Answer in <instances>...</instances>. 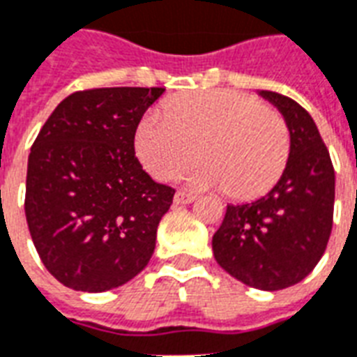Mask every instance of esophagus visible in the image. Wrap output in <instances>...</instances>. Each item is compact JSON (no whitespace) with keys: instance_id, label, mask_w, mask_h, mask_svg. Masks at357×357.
Listing matches in <instances>:
<instances>
[{"instance_id":"esophagus-1","label":"esophagus","mask_w":357,"mask_h":357,"mask_svg":"<svg viewBox=\"0 0 357 357\" xmlns=\"http://www.w3.org/2000/svg\"><path fill=\"white\" fill-rule=\"evenodd\" d=\"M192 201H195V195L192 192H184V190H178L175 193V203L176 204H190Z\"/></svg>"}]
</instances>
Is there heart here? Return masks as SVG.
I'll list each match as a JSON object with an SVG mask.
<instances>
[{
  "label": "heart",
  "instance_id": "obj_1",
  "mask_svg": "<svg viewBox=\"0 0 357 357\" xmlns=\"http://www.w3.org/2000/svg\"><path fill=\"white\" fill-rule=\"evenodd\" d=\"M134 141L137 158L154 178L169 181L197 153L203 162L190 171V181L225 188L238 201L270 192L291 154L284 119L233 89L195 91L165 102L164 112L141 119Z\"/></svg>",
  "mask_w": 357,
  "mask_h": 357
}]
</instances>
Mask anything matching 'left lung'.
I'll return each mask as SVG.
<instances>
[{"mask_svg":"<svg viewBox=\"0 0 357 357\" xmlns=\"http://www.w3.org/2000/svg\"><path fill=\"white\" fill-rule=\"evenodd\" d=\"M259 95L289 126V162L264 197L227 204L212 251L218 264L248 287L281 291L300 283L324 255L333 225L335 171L313 117L298 102L273 91Z\"/></svg>","mask_w":357,"mask_h":357,"instance_id":"8db88e82","label":"left lung"}]
</instances>
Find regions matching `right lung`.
Masks as SVG:
<instances>
[{"label":"right lung","instance_id":"obj_1","mask_svg":"<svg viewBox=\"0 0 357 357\" xmlns=\"http://www.w3.org/2000/svg\"><path fill=\"white\" fill-rule=\"evenodd\" d=\"M162 87L78 91L55 107L27 160L26 220L40 261L84 292L117 289L147 266L175 190L135 158L143 113Z\"/></svg>","mask_w":357,"mask_h":357}]
</instances>
